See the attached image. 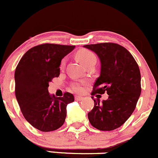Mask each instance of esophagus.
<instances>
[{
	"mask_svg": "<svg viewBox=\"0 0 158 158\" xmlns=\"http://www.w3.org/2000/svg\"><path fill=\"white\" fill-rule=\"evenodd\" d=\"M74 99H75L76 101H81L84 98L82 96H74Z\"/></svg>",
	"mask_w": 158,
	"mask_h": 158,
	"instance_id": "34e87169",
	"label": "esophagus"
}]
</instances>
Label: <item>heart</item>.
<instances>
[{"label":"heart","instance_id":"obj_1","mask_svg":"<svg viewBox=\"0 0 158 158\" xmlns=\"http://www.w3.org/2000/svg\"><path fill=\"white\" fill-rule=\"evenodd\" d=\"M77 58L79 59V60L84 64V65L86 66L89 64L92 63V62H96V57L95 56V54L93 52L89 51L87 50H81L77 52ZM66 63V59H62V62H61L60 68L61 69H64ZM85 84L84 82H75L72 85V89L73 90H74L75 92L81 93L82 92L83 89H84V86Z\"/></svg>","mask_w":158,"mask_h":158}]
</instances>
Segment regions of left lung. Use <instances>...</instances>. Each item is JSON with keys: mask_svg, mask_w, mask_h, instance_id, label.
<instances>
[{"mask_svg": "<svg viewBox=\"0 0 158 158\" xmlns=\"http://www.w3.org/2000/svg\"><path fill=\"white\" fill-rule=\"evenodd\" d=\"M94 52L101 63L100 75L91 94H103L108 98L102 102L94 100L88 113L89 123L102 131H111L127 121L135 110L141 94V74L138 64L130 52L114 43L84 45Z\"/></svg>", "mask_w": 158, "mask_h": 158, "instance_id": "obj_1", "label": "left lung"}]
</instances>
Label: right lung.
Returning a JSON list of instances; mask_svg holds the SVG:
<instances>
[{
  "label": "right lung",
  "instance_id": "add662e5",
  "mask_svg": "<svg viewBox=\"0 0 158 158\" xmlns=\"http://www.w3.org/2000/svg\"><path fill=\"white\" fill-rule=\"evenodd\" d=\"M75 46L44 44L28 50L15 71V93L25 120L42 132L57 130L65 120L74 96L56 97L48 92L49 83L60 74L61 61Z\"/></svg>",
  "mask_w": 158,
  "mask_h": 158
}]
</instances>
